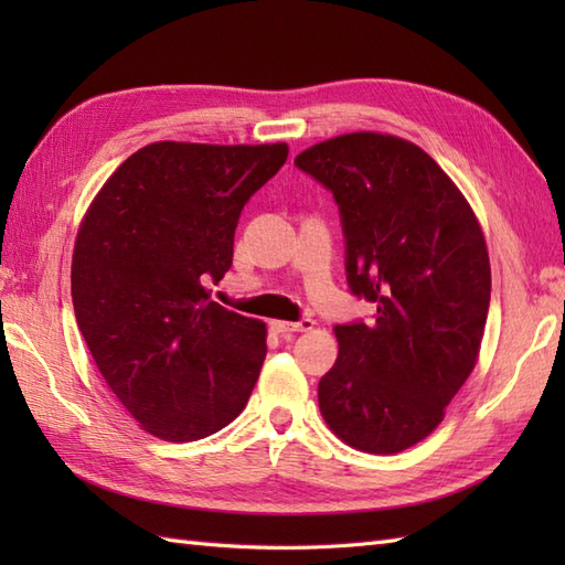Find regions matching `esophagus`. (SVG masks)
I'll return each mask as SVG.
<instances>
[{"instance_id": "obj_1", "label": "esophagus", "mask_w": 565, "mask_h": 565, "mask_svg": "<svg viewBox=\"0 0 565 565\" xmlns=\"http://www.w3.org/2000/svg\"><path fill=\"white\" fill-rule=\"evenodd\" d=\"M313 326H316V322L310 320V318H301V320H296V322H284V320H274V322H271V328H274L276 332H281V334H289V332H308V330H313Z\"/></svg>"}]
</instances>
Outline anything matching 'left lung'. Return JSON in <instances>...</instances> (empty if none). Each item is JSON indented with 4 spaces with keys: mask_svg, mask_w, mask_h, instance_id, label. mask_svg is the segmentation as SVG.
I'll list each match as a JSON object with an SVG mask.
<instances>
[{
    "mask_svg": "<svg viewBox=\"0 0 565 565\" xmlns=\"http://www.w3.org/2000/svg\"><path fill=\"white\" fill-rule=\"evenodd\" d=\"M294 164L338 203L347 284L376 306L371 322L334 328L320 413L350 447L403 451L441 423L476 366L490 306L481 225L441 167L395 136H340Z\"/></svg>",
    "mask_w": 565,
    "mask_h": 565,
    "instance_id": "1",
    "label": "left lung"
}]
</instances>
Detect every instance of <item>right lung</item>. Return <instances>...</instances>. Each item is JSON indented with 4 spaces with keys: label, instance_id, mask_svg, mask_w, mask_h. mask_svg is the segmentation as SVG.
I'll return each instance as SVG.
<instances>
[{
    "label": "right lung",
    "instance_id": "add662e5",
    "mask_svg": "<svg viewBox=\"0 0 565 565\" xmlns=\"http://www.w3.org/2000/svg\"><path fill=\"white\" fill-rule=\"evenodd\" d=\"M289 148L152 142L94 199L72 255V306L104 381L140 427L194 441L255 388L267 328L211 301L245 203Z\"/></svg>",
    "mask_w": 565,
    "mask_h": 565
}]
</instances>
